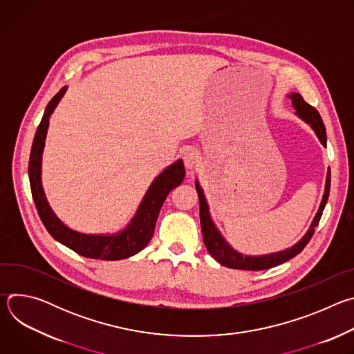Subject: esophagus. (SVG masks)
<instances>
[{
	"label": "esophagus",
	"instance_id": "34e87169",
	"mask_svg": "<svg viewBox=\"0 0 354 354\" xmlns=\"http://www.w3.org/2000/svg\"><path fill=\"white\" fill-rule=\"evenodd\" d=\"M183 162H185V167L187 169H194L198 162H200V156L196 149L190 148V149H186L185 154H183Z\"/></svg>",
	"mask_w": 354,
	"mask_h": 354
}]
</instances>
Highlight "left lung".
<instances>
[{"label": "left lung", "instance_id": "1", "mask_svg": "<svg viewBox=\"0 0 354 354\" xmlns=\"http://www.w3.org/2000/svg\"><path fill=\"white\" fill-rule=\"evenodd\" d=\"M288 97L291 99L292 106L295 109V115L301 118L306 123H308L313 130L315 131L317 137L322 142V145H326V130L325 124L322 122L321 115L318 111L308 105L299 93H290ZM196 190L198 194V205H200V225H201V232H203V241L205 245L209 250V254L223 266H227L230 269H239V270H263V269H270L274 268L280 263H284L298 255L299 252L307 246L310 239L313 238L315 232V227L319 224V220L322 217V212L325 209V205L329 197V190H330V169L328 171L326 175V183H325V193L321 201V206L318 209L317 216L314 217L310 230L307 234L301 238L294 246L284 249L281 252H276V254H269V255H262V257H246L236 252L220 234L217 227L214 225L210 212H209V205L206 201L203 189L200 187L198 180H196Z\"/></svg>", "mask_w": 354, "mask_h": 354}]
</instances>
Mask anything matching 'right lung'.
Instances as JSON below:
<instances>
[{"instance_id": "1", "label": "right lung", "mask_w": 354, "mask_h": 354, "mask_svg": "<svg viewBox=\"0 0 354 354\" xmlns=\"http://www.w3.org/2000/svg\"><path fill=\"white\" fill-rule=\"evenodd\" d=\"M66 91L67 86H63L46 106L30 149L28 171L32 197L39 217L50 235L81 257L99 261H120L130 258L142 250L153 238L156 223L167 196L172 189L179 186L185 178L183 162L182 160H178L156 178V180L148 187L136 216L131 218L129 225L118 234L91 235L71 230L48 206L41 186V154L48 119L60 102V99L64 96Z\"/></svg>"}]
</instances>
